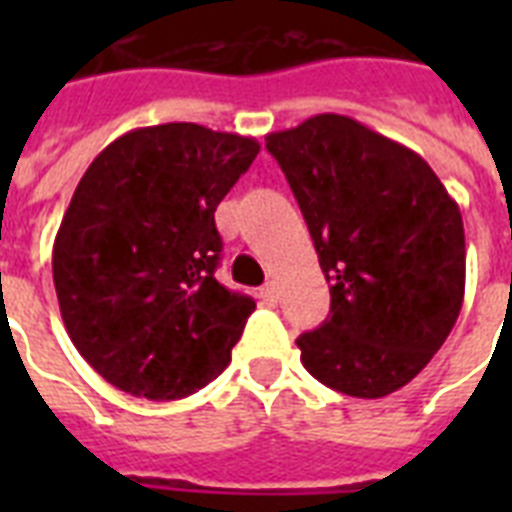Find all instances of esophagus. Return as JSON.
I'll use <instances>...</instances> for the list:
<instances>
[{"label": "esophagus", "instance_id": "34e87169", "mask_svg": "<svg viewBox=\"0 0 512 512\" xmlns=\"http://www.w3.org/2000/svg\"><path fill=\"white\" fill-rule=\"evenodd\" d=\"M260 297H263L265 305H276L279 303V287H276V281H268L263 289H260Z\"/></svg>", "mask_w": 512, "mask_h": 512}]
</instances>
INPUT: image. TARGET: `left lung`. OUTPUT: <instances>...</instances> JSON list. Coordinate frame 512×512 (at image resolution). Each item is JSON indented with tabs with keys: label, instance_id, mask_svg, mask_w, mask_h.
I'll use <instances>...</instances> for the list:
<instances>
[{
	"label": "left lung",
	"instance_id": "left-lung-1",
	"mask_svg": "<svg viewBox=\"0 0 512 512\" xmlns=\"http://www.w3.org/2000/svg\"><path fill=\"white\" fill-rule=\"evenodd\" d=\"M303 212L332 308L297 337L327 388L382 398L428 366L460 316L465 228L457 201L412 148L356 119L319 114L271 132Z\"/></svg>",
	"mask_w": 512,
	"mask_h": 512
}]
</instances>
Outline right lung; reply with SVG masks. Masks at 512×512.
<instances>
[{
    "instance_id": "right-lung-1",
    "label": "right lung",
    "mask_w": 512,
    "mask_h": 512,
    "mask_svg": "<svg viewBox=\"0 0 512 512\" xmlns=\"http://www.w3.org/2000/svg\"><path fill=\"white\" fill-rule=\"evenodd\" d=\"M260 143L191 122L140 127L95 156L52 247L68 337L95 372L151 401L185 398L231 361L255 300L215 279V209Z\"/></svg>"
}]
</instances>
